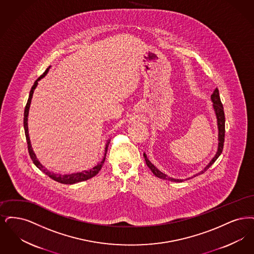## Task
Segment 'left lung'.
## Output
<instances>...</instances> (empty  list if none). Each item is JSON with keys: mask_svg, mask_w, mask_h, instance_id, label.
Returning <instances> with one entry per match:
<instances>
[{"mask_svg": "<svg viewBox=\"0 0 254 254\" xmlns=\"http://www.w3.org/2000/svg\"><path fill=\"white\" fill-rule=\"evenodd\" d=\"M210 99L211 101L213 102L212 106H213V110L215 112V116H216V119H217V126H218V148H217V152L214 155V157L210 160V163L208 165L206 166L200 173L194 175L193 177H189L186 178V180L188 179H190L192 177H195L198 175H202L204 174L210 166L212 165L215 160L219 157V155H221L222 151H223V147H224V140H225V114H224V108H223V104L221 102L220 96H219V91L218 89L216 88L212 95L210 96ZM144 158H145V161H146V164L147 166L151 169V171L153 172V174L155 175V177H159L161 179H166V180H170V181H173V182H182L184 181V179H177V178H173V177H168L165 174H163L162 172H160L156 167L153 165L151 163V161L147 158V155L144 154Z\"/></svg>", "mask_w": 254, "mask_h": 254, "instance_id": "left-lung-1", "label": "left lung"}]
</instances>
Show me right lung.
<instances>
[{
	"label": "right lung",
	"instance_id": "obj_1",
	"mask_svg": "<svg viewBox=\"0 0 254 254\" xmlns=\"http://www.w3.org/2000/svg\"><path fill=\"white\" fill-rule=\"evenodd\" d=\"M50 66L48 67L45 71H44V74L40 77H38V79L34 82L33 86L30 90V93H29V98L27 100V103L25 105V109H24V115H23V127H24V132H25V137H26V141H27V148H28V153L29 155L33 161L34 164L37 166V168H39L42 172H44V174L46 176L52 178L53 180H55L59 183H63V184H75L77 182H81V181H85V180H88L90 178H92L95 176H97L99 174L101 167L103 165L104 161H105V158H106V154H107V149H108V145L110 143V140L106 144V147H105V154H104V157L102 159V161L99 163L98 165L95 166L93 169L88 170V171H82L80 173H75V174H71V175H59V174H54L52 172H49L47 169H45L44 166L42 165L40 163V161L37 159L36 155L34 154L33 150H32V147H31V143H30V138H29V134H28V125H27V118H28V112H29V107H30V103H31V99H32V96H33L34 90L36 88V86L38 85V81L43 78V77L47 74L48 70H49Z\"/></svg>",
	"mask_w": 254,
	"mask_h": 254
}]
</instances>
